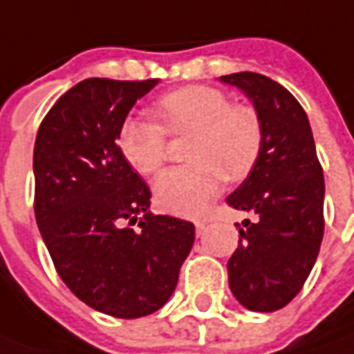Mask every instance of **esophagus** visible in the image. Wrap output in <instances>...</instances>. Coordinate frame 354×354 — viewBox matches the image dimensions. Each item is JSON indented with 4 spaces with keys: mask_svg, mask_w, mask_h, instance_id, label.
Masks as SVG:
<instances>
[{
    "mask_svg": "<svg viewBox=\"0 0 354 354\" xmlns=\"http://www.w3.org/2000/svg\"><path fill=\"white\" fill-rule=\"evenodd\" d=\"M205 230H207V221H205V218H197L196 221L197 236H203V234H205Z\"/></svg>",
    "mask_w": 354,
    "mask_h": 354,
    "instance_id": "obj_1",
    "label": "esophagus"
}]
</instances>
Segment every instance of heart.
I'll return each instance as SVG.
<instances>
[{"label": "heart", "instance_id": "obj_1", "mask_svg": "<svg viewBox=\"0 0 354 354\" xmlns=\"http://www.w3.org/2000/svg\"><path fill=\"white\" fill-rule=\"evenodd\" d=\"M154 122L127 118L118 131V149L131 168L157 174L167 160V136L189 133L192 160L160 174L155 182L158 205L176 215H197L221 192L225 180L240 182L258 165L263 126L258 110L230 102L225 91L187 85L158 96L151 104Z\"/></svg>", "mask_w": 354, "mask_h": 354}]
</instances>
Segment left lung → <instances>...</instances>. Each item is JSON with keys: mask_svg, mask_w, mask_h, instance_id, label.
<instances>
[{"mask_svg": "<svg viewBox=\"0 0 354 354\" xmlns=\"http://www.w3.org/2000/svg\"><path fill=\"white\" fill-rule=\"evenodd\" d=\"M252 98L263 126L258 165L227 197V205L256 215L240 228L228 259V285L254 312L287 306L304 287L324 238V170L304 108L277 81L242 71L221 77Z\"/></svg>", "mask_w": 354, "mask_h": 354, "instance_id": "8db88e82", "label": "left lung"}]
</instances>
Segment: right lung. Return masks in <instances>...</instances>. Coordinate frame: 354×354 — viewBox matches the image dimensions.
<instances>
[{"label":"right lung","instance_id":"right-lung-1","mask_svg":"<svg viewBox=\"0 0 354 354\" xmlns=\"http://www.w3.org/2000/svg\"><path fill=\"white\" fill-rule=\"evenodd\" d=\"M157 83L85 79L36 133L35 215L50 258L79 300L114 318L162 308L196 240L189 221L149 211L151 189L116 143L137 98Z\"/></svg>","mask_w":354,"mask_h":354}]
</instances>
